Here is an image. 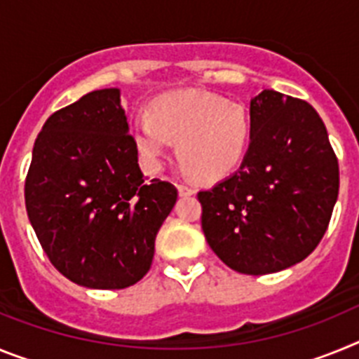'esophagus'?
I'll use <instances>...</instances> for the list:
<instances>
[{"instance_id":"esophagus-1","label":"esophagus","mask_w":359,"mask_h":359,"mask_svg":"<svg viewBox=\"0 0 359 359\" xmlns=\"http://www.w3.org/2000/svg\"><path fill=\"white\" fill-rule=\"evenodd\" d=\"M177 192H180V196H192L196 194V189H192L189 185H183V183H177Z\"/></svg>"}]
</instances>
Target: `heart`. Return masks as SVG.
Segmentation results:
<instances>
[{
	"label": "heart",
	"mask_w": 359,
	"mask_h": 359,
	"mask_svg": "<svg viewBox=\"0 0 359 359\" xmlns=\"http://www.w3.org/2000/svg\"><path fill=\"white\" fill-rule=\"evenodd\" d=\"M142 160L160 169L177 142V158L201 182H217L244 160L252 142V116L243 102L201 91H170L149 104L133 126Z\"/></svg>",
	"instance_id": "heart-1"
}]
</instances>
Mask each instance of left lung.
Listing matches in <instances>:
<instances>
[{"label":"left lung","instance_id":"8db88e82","mask_svg":"<svg viewBox=\"0 0 359 359\" xmlns=\"http://www.w3.org/2000/svg\"><path fill=\"white\" fill-rule=\"evenodd\" d=\"M252 142L239 170L198 194L215 255L244 275L282 271L318 246L340 170L315 107L264 90L250 102Z\"/></svg>","mask_w":359,"mask_h":359}]
</instances>
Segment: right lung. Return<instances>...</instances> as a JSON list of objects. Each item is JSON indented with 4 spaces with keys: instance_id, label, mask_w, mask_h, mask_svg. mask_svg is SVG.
<instances>
[{
    "instance_id": "obj_1",
    "label": "right lung",
    "mask_w": 359,
    "mask_h": 359,
    "mask_svg": "<svg viewBox=\"0 0 359 359\" xmlns=\"http://www.w3.org/2000/svg\"><path fill=\"white\" fill-rule=\"evenodd\" d=\"M176 199L172 183L142 174L118 88L55 111L37 135L28 219L50 262L79 286L123 290L144 278Z\"/></svg>"
}]
</instances>
